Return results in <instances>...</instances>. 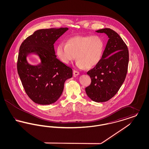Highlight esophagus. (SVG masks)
I'll list each match as a JSON object with an SVG mask.
<instances>
[{"instance_id":"34e87169","label":"esophagus","mask_w":149,"mask_h":149,"mask_svg":"<svg viewBox=\"0 0 149 149\" xmlns=\"http://www.w3.org/2000/svg\"><path fill=\"white\" fill-rule=\"evenodd\" d=\"M73 74H74V76H78L79 75V72L78 71H76V70H74Z\"/></svg>"}]
</instances>
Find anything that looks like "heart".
Instances as JSON below:
<instances>
[{"instance_id": "obj_1", "label": "heart", "mask_w": 149, "mask_h": 149, "mask_svg": "<svg viewBox=\"0 0 149 149\" xmlns=\"http://www.w3.org/2000/svg\"><path fill=\"white\" fill-rule=\"evenodd\" d=\"M104 51V43L98 36H76L69 38L66 43H58L56 52L64 64H71L77 57L78 68L92 69L100 63Z\"/></svg>"}]
</instances>
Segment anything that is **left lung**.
<instances>
[{
    "mask_svg": "<svg viewBox=\"0 0 149 149\" xmlns=\"http://www.w3.org/2000/svg\"><path fill=\"white\" fill-rule=\"evenodd\" d=\"M96 32L106 33L109 40L100 63L87 72L92 82L85 92L93 101L104 102L114 97L123 83L127 72L129 54L126 43L113 30L103 29Z\"/></svg>",
    "mask_w": 149,
    "mask_h": 149,
    "instance_id": "1",
    "label": "left lung"
}]
</instances>
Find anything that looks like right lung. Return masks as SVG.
Listing matches in <instances>:
<instances>
[{
	"label": "right lung",
	"instance_id": "1",
	"mask_svg": "<svg viewBox=\"0 0 149 149\" xmlns=\"http://www.w3.org/2000/svg\"><path fill=\"white\" fill-rule=\"evenodd\" d=\"M68 28L42 29L35 31L21 44L17 70L23 86L35 103L49 105L56 102L64 90L65 81L72 77V70L56 58L54 44ZM35 54L40 63L29 64V54Z\"/></svg>",
	"mask_w": 149,
	"mask_h": 149
}]
</instances>
